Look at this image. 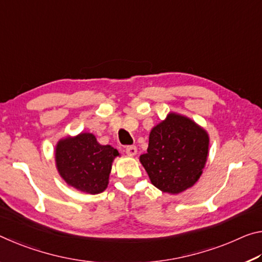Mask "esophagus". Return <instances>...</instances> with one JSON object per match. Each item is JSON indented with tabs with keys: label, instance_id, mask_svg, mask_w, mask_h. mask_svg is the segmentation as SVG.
I'll return each mask as SVG.
<instances>
[{
	"label": "esophagus",
	"instance_id": "obj_1",
	"mask_svg": "<svg viewBox=\"0 0 262 262\" xmlns=\"http://www.w3.org/2000/svg\"><path fill=\"white\" fill-rule=\"evenodd\" d=\"M125 153L130 157H135L137 154V147L134 146V145H132V146H126L125 147Z\"/></svg>",
	"mask_w": 262,
	"mask_h": 262
}]
</instances>
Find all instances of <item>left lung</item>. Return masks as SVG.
<instances>
[{"label":"left lung","mask_w":262,"mask_h":262,"mask_svg":"<svg viewBox=\"0 0 262 262\" xmlns=\"http://www.w3.org/2000/svg\"><path fill=\"white\" fill-rule=\"evenodd\" d=\"M208 151L207 131L186 116L170 113L151 130L147 153L139 160L154 187L180 194L199 181Z\"/></svg>","instance_id":"left-lung-1"}]
</instances>
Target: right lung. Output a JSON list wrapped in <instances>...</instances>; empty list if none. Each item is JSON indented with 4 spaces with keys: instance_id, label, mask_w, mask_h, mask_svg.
<instances>
[{
    "instance_id": "1",
    "label": "right lung",
    "mask_w": 262,
    "mask_h": 262,
    "mask_svg": "<svg viewBox=\"0 0 262 262\" xmlns=\"http://www.w3.org/2000/svg\"><path fill=\"white\" fill-rule=\"evenodd\" d=\"M118 151L97 143L93 134H80L58 141L55 165L67 184L85 194H100L109 183L113 161Z\"/></svg>"
}]
</instances>
